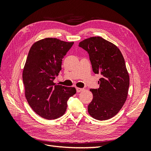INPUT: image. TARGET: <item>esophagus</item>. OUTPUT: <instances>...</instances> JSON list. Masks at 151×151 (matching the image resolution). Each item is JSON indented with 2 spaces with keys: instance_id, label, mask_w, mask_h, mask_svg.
<instances>
[{
  "instance_id": "34e87169",
  "label": "esophagus",
  "mask_w": 151,
  "mask_h": 151,
  "mask_svg": "<svg viewBox=\"0 0 151 151\" xmlns=\"http://www.w3.org/2000/svg\"><path fill=\"white\" fill-rule=\"evenodd\" d=\"M83 90H84V89H82L80 88H76V91L77 93H80V92H81V91H83Z\"/></svg>"
}]
</instances>
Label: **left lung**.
<instances>
[{"instance_id": "left-lung-1", "label": "left lung", "mask_w": 151, "mask_h": 151, "mask_svg": "<svg viewBox=\"0 0 151 151\" xmlns=\"http://www.w3.org/2000/svg\"><path fill=\"white\" fill-rule=\"evenodd\" d=\"M79 47L89 53L93 70L101 74L98 89H91L93 95L88 113L98 120L115 116L125 104L130 78L124 58L115 45L100 36L85 39Z\"/></svg>"}]
</instances>
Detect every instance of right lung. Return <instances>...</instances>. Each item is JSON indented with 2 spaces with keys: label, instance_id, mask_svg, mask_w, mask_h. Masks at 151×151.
I'll return each instance as SVG.
<instances>
[{
  "label": "right lung",
  "instance_id": "add662e5",
  "mask_svg": "<svg viewBox=\"0 0 151 151\" xmlns=\"http://www.w3.org/2000/svg\"><path fill=\"white\" fill-rule=\"evenodd\" d=\"M74 42L46 38L33 43L22 71L27 101L41 117L54 120L65 113L68 98L76 93L72 87L54 83L62 62Z\"/></svg>",
  "mask_w": 151,
  "mask_h": 151
}]
</instances>
